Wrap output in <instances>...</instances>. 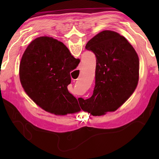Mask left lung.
Returning <instances> with one entry per match:
<instances>
[{"label": "left lung", "instance_id": "8db88e82", "mask_svg": "<svg viewBox=\"0 0 159 159\" xmlns=\"http://www.w3.org/2000/svg\"><path fill=\"white\" fill-rule=\"evenodd\" d=\"M85 48L96 58L95 87L92 97L78 100L82 110L102 116L117 109L135 89L139 57L124 36L107 30L91 39Z\"/></svg>", "mask_w": 159, "mask_h": 159}]
</instances>
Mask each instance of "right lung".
Returning a JSON list of instances; mask_svg holds the SVG:
<instances>
[{"label":"right lung","mask_w":159,"mask_h":159,"mask_svg":"<svg viewBox=\"0 0 159 159\" xmlns=\"http://www.w3.org/2000/svg\"><path fill=\"white\" fill-rule=\"evenodd\" d=\"M80 63L68 48L50 37L36 38L20 63V79L25 92L43 110L55 115L79 111L78 100L67 90L70 72Z\"/></svg>","instance_id":"1"}]
</instances>
